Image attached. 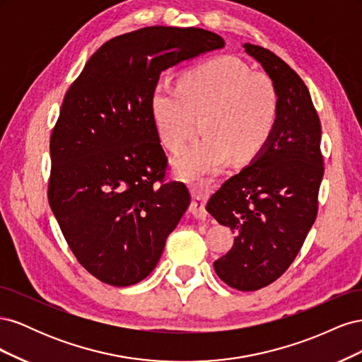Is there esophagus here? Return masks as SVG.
<instances>
[{
    "instance_id": "34e87169",
    "label": "esophagus",
    "mask_w": 362,
    "mask_h": 362,
    "mask_svg": "<svg viewBox=\"0 0 362 362\" xmlns=\"http://www.w3.org/2000/svg\"><path fill=\"white\" fill-rule=\"evenodd\" d=\"M218 185V181L214 178L210 180H201L199 182H194L190 185V193H192V204H190V211L194 217L204 218L206 216L205 211V204L210 199L213 190Z\"/></svg>"
}]
</instances>
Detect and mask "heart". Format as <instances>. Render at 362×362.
Wrapping results in <instances>:
<instances>
[{
	"instance_id": "heart-1",
	"label": "heart",
	"mask_w": 362,
	"mask_h": 362,
	"mask_svg": "<svg viewBox=\"0 0 362 362\" xmlns=\"http://www.w3.org/2000/svg\"><path fill=\"white\" fill-rule=\"evenodd\" d=\"M151 116L163 146L178 152L190 133L192 114L202 115L205 137L173 163L184 180L210 177L234 157L257 158L275 133L279 95L266 74L250 72L233 56H217L184 71L178 86L157 83L149 98Z\"/></svg>"
}]
</instances>
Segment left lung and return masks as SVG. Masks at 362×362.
Segmentation results:
<instances>
[{
	"mask_svg": "<svg viewBox=\"0 0 362 362\" xmlns=\"http://www.w3.org/2000/svg\"><path fill=\"white\" fill-rule=\"evenodd\" d=\"M243 47L276 87L278 122L264 151L222 184L206 211L235 234L233 247L214 261L217 276L235 290L255 291L298 257L317 217L325 168L322 125L308 87L276 54Z\"/></svg>",
	"mask_w": 362,
	"mask_h": 362,
	"instance_id": "1",
	"label": "left lung"
}]
</instances>
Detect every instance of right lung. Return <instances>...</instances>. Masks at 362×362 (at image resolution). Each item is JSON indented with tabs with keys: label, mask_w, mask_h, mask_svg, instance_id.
<instances>
[{
	"label": "right lung",
	"mask_w": 362,
	"mask_h": 362,
	"mask_svg": "<svg viewBox=\"0 0 362 362\" xmlns=\"http://www.w3.org/2000/svg\"><path fill=\"white\" fill-rule=\"evenodd\" d=\"M202 28L145 27L98 49L71 87L49 140V206L80 264L108 286L128 287L156 269L190 204L166 182L149 98L160 74L223 48Z\"/></svg>",
	"instance_id": "obj_1"
}]
</instances>
